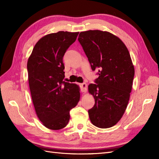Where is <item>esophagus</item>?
<instances>
[{"mask_svg":"<svg viewBox=\"0 0 159 159\" xmlns=\"http://www.w3.org/2000/svg\"><path fill=\"white\" fill-rule=\"evenodd\" d=\"M80 88H81V90L83 92H87V85L85 83H81L80 85Z\"/></svg>","mask_w":159,"mask_h":159,"instance_id":"esophagus-1","label":"esophagus"}]
</instances>
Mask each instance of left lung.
Returning <instances> with one entry per match:
<instances>
[{"label":"left lung","mask_w":159,"mask_h":159,"mask_svg":"<svg viewBox=\"0 0 159 159\" xmlns=\"http://www.w3.org/2000/svg\"><path fill=\"white\" fill-rule=\"evenodd\" d=\"M78 40L92 70L98 71L96 84L88 86L95 99L89 119L97 127L111 128L123 116L130 98L134 75L130 53L118 37L107 31L80 32Z\"/></svg>","instance_id":"8db88e82"}]
</instances>
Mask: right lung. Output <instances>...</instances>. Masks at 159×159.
Listing matches in <instances>:
<instances>
[{
  "label": "right lung",
  "mask_w": 159,
  "mask_h": 159,
  "mask_svg": "<svg viewBox=\"0 0 159 159\" xmlns=\"http://www.w3.org/2000/svg\"><path fill=\"white\" fill-rule=\"evenodd\" d=\"M79 32L59 31L40 39L27 62L29 88L37 116L50 130H60L70 120V111L80 100V88L65 82L63 57Z\"/></svg>",
  "instance_id": "obj_1"
}]
</instances>
